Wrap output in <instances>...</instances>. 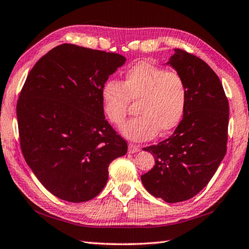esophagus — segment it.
Returning <instances> with one entry per match:
<instances>
[{"label": "esophagus", "mask_w": 249, "mask_h": 249, "mask_svg": "<svg viewBox=\"0 0 249 249\" xmlns=\"http://www.w3.org/2000/svg\"><path fill=\"white\" fill-rule=\"evenodd\" d=\"M139 151H140V145L133 144V143H130V144L128 145V153L134 154V153L139 152Z\"/></svg>", "instance_id": "esophagus-1"}]
</instances>
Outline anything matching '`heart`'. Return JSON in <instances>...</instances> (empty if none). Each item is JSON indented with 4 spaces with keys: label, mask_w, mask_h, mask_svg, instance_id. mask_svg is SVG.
I'll list each match as a JSON object with an SVG mask.
<instances>
[{
    "label": "heart",
    "mask_w": 249,
    "mask_h": 249,
    "mask_svg": "<svg viewBox=\"0 0 249 249\" xmlns=\"http://www.w3.org/2000/svg\"><path fill=\"white\" fill-rule=\"evenodd\" d=\"M129 101H138L139 116L124 125L122 134L129 140L147 141L180 124L187 108L188 87L178 72L139 62L126 72L123 83L108 80L101 89L102 111L115 126L124 124Z\"/></svg>",
    "instance_id": "1"
}]
</instances>
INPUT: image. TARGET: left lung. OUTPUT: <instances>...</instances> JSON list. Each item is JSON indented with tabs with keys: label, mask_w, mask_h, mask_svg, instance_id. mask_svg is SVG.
I'll list each match as a JSON object with an SVG mask.
<instances>
[{
	"label": "left lung",
	"mask_w": 249,
	"mask_h": 249,
	"mask_svg": "<svg viewBox=\"0 0 249 249\" xmlns=\"http://www.w3.org/2000/svg\"><path fill=\"white\" fill-rule=\"evenodd\" d=\"M166 65L186 82L187 108L169 138L143 149L155 164L141 181L153 196L178 203L202 191L225 158L229 102L218 75L198 57L175 50Z\"/></svg>",
	"instance_id": "left-lung-1"
}]
</instances>
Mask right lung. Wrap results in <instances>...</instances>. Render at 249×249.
<instances>
[{
    "label": "right lung",
    "instance_id": "1",
    "mask_svg": "<svg viewBox=\"0 0 249 249\" xmlns=\"http://www.w3.org/2000/svg\"><path fill=\"white\" fill-rule=\"evenodd\" d=\"M120 53L62 44L29 72L17 102L20 147L53 196L86 202L102 191L127 142L105 118L101 89L125 63Z\"/></svg>",
    "mask_w": 249,
    "mask_h": 249
}]
</instances>
